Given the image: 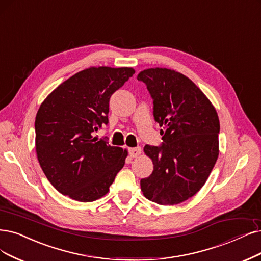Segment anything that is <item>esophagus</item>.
<instances>
[{"label":"esophagus","instance_id":"obj_1","mask_svg":"<svg viewBox=\"0 0 261 261\" xmlns=\"http://www.w3.org/2000/svg\"><path fill=\"white\" fill-rule=\"evenodd\" d=\"M128 151H129V155L132 158H136V157H138L140 155L142 149H141V147H134V148H129Z\"/></svg>","mask_w":261,"mask_h":261}]
</instances>
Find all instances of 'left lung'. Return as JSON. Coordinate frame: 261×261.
Listing matches in <instances>:
<instances>
[{
	"mask_svg": "<svg viewBox=\"0 0 261 261\" xmlns=\"http://www.w3.org/2000/svg\"><path fill=\"white\" fill-rule=\"evenodd\" d=\"M138 81L146 85L153 117L162 128L160 146L144 147L153 170L141 179V189L158 204H178L197 194L215 166L218 116L204 93L178 72L148 69Z\"/></svg>",
	"mask_w": 261,
	"mask_h": 261,
	"instance_id": "8db88e82",
	"label": "left lung"
}]
</instances>
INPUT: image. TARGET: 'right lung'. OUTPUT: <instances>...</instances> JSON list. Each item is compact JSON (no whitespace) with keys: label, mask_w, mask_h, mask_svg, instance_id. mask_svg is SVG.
<instances>
[{"label":"right lung","mask_w":261,"mask_h":261,"mask_svg":"<svg viewBox=\"0 0 261 261\" xmlns=\"http://www.w3.org/2000/svg\"><path fill=\"white\" fill-rule=\"evenodd\" d=\"M134 74L131 67H90L47 96L35 118L37 159L60 194L81 202L106 195L127 150L93 138L109 123L112 94Z\"/></svg>","instance_id":"obj_1"}]
</instances>
